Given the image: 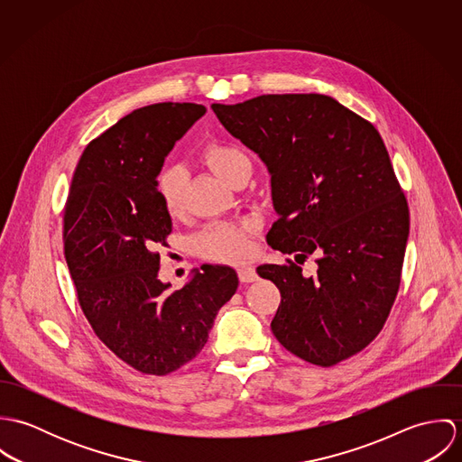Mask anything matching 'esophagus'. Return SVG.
I'll return each mask as SVG.
<instances>
[{"label": "esophagus", "mask_w": 462, "mask_h": 462, "mask_svg": "<svg viewBox=\"0 0 462 462\" xmlns=\"http://www.w3.org/2000/svg\"><path fill=\"white\" fill-rule=\"evenodd\" d=\"M238 277L242 282H253L258 279V273H256V268L251 266V264H242L238 266Z\"/></svg>", "instance_id": "34e87169"}]
</instances>
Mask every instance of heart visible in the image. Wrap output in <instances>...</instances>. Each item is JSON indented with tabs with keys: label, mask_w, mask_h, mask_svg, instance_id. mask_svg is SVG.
<instances>
[{
	"label": "heart",
	"mask_w": 462,
	"mask_h": 462,
	"mask_svg": "<svg viewBox=\"0 0 462 462\" xmlns=\"http://www.w3.org/2000/svg\"><path fill=\"white\" fill-rule=\"evenodd\" d=\"M202 162L227 183H235L242 174L251 172L249 156L235 143L211 142L200 152ZM158 196L169 215L183 209L185 180L180 167H165L156 181ZM199 254L208 260L233 262L249 249V226L235 222H215L206 226L194 240Z\"/></svg>",
	"instance_id": "obj_1"
}]
</instances>
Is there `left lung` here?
Segmentation results:
<instances>
[{
    "label": "left lung",
    "mask_w": 462,
    "mask_h": 462,
    "mask_svg": "<svg viewBox=\"0 0 462 462\" xmlns=\"http://www.w3.org/2000/svg\"><path fill=\"white\" fill-rule=\"evenodd\" d=\"M211 108L268 167L279 217L268 245L295 262L317 256L311 277L291 260L258 266L281 291L273 336L317 366L352 357L388 320L409 236L407 200L381 134L324 94Z\"/></svg>",
    "instance_id": "8db88e82"
}]
</instances>
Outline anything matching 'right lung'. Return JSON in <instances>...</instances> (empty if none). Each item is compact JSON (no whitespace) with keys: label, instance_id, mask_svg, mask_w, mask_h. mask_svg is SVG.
Returning <instances> with one entry per match:
<instances>
[{"label":"right lung","instance_id":"add662e5","mask_svg":"<svg viewBox=\"0 0 462 462\" xmlns=\"http://www.w3.org/2000/svg\"><path fill=\"white\" fill-rule=\"evenodd\" d=\"M206 114L196 103L133 110L83 151L64 209V254L78 302L96 336L126 365L167 375L208 341L238 275L202 264L181 288L158 279L172 220L158 196L163 160Z\"/></svg>","mask_w":462,"mask_h":462}]
</instances>
